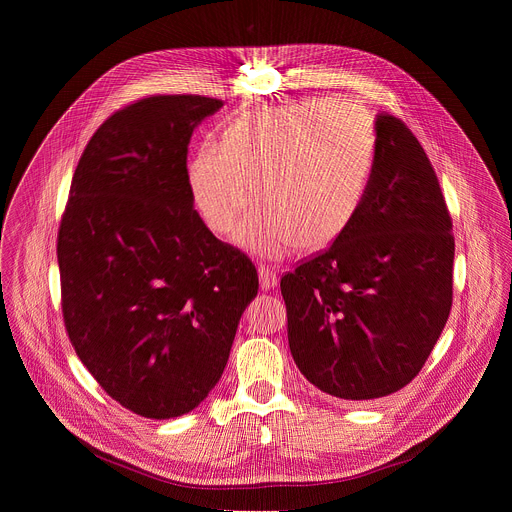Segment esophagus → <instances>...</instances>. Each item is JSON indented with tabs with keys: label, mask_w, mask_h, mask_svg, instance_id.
Masks as SVG:
<instances>
[{
	"label": "esophagus",
	"mask_w": 512,
	"mask_h": 512,
	"mask_svg": "<svg viewBox=\"0 0 512 512\" xmlns=\"http://www.w3.org/2000/svg\"><path fill=\"white\" fill-rule=\"evenodd\" d=\"M257 273H259V285H261L263 291H267V289H271V287L277 285V271H275L273 267H269V265H259Z\"/></svg>",
	"instance_id": "esophagus-1"
}]
</instances>
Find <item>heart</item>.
I'll return each instance as SVG.
<instances>
[{
    "mask_svg": "<svg viewBox=\"0 0 512 512\" xmlns=\"http://www.w3.org/2000/svg\"><path fill=\"white\" fill-rule=\"evenodd\" d=\"M375 160L369 113L352 99H308L259 107L204 143L188 166L194 208L216 235L259 257L283 259L300 247L336 243L356 218Z\"/></svg>",
    "mask_w": 512,
    "mask_h": 512,
    "instance_id": "b5f03b06",
    "label": "heart"
}]
</instances>
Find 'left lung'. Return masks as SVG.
I'll use <instances>...</instances> for the list:
<instances>
[{"label": "left lung", "instance_id": "left-lung-1", "mask_svg": "<svg viewBox=\"0 0 512 512\" xmlns=\"http://www.w3.org/2000/svg\"><path fill=\"white\" fill-rule=\"evenodd\" d=\"M367 194L348 231L281 277L287 340L322 393L369 401L409 385L452 310V218L421 143L379 113Z\"/></svg>", "mask_w": 512, "mask_h": 512}]
</instances>
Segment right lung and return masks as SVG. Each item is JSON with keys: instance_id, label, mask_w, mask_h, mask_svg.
Returning <instances> with one entry per match:
<instances>
[{"instance_id": "obj_1", "label": "right lung", "mask_w": 512, "mask_h": 512, "mask_svg": "<svg viewBox=\"0 0 512 512\" xmlns=\"http://www.w3.org/2000/svg\"><path fill=\"white\" fill-rule=\"evenodd\" d=\"M221 107L154 95L113 113L87 143L58 229L68 338L105 393L148 419L206 399L259 289L251 259L208 231L190 194L192 131Z\"/></svg>"}]
</instances>
